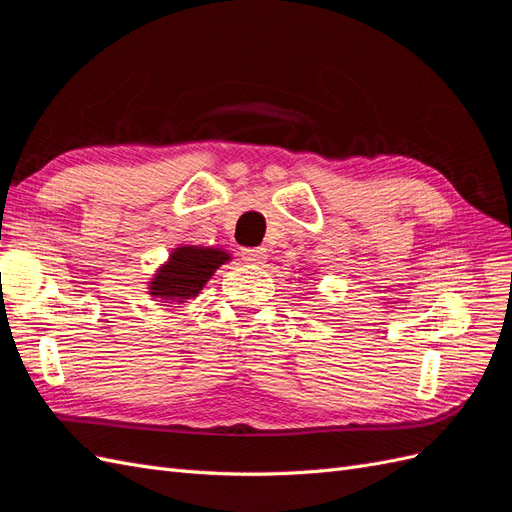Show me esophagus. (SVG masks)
Masks as SVG:
<instances>
[{
    "label": "esophagus",
    "instance_id": "esophagus-1",
    "mask_svg": "<svg viewBox=\"0 0 512 512\" xmlns=\"http://www.w3.org/2000/svg\"><path fill=\"white\" fill-rule=\"evenodd\" d=\"M241 258L245 262H252V265H262L267 260V250L265 247H245V250H241Z\"/></svg>",
    "mask_w": 512,
    "mask_h": 512
}]
</instances>
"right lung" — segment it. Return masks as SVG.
<instances>
[{"label": "right lung", "instance_id": "right-lung-1", "mask_svg": "<svg viewBox=\"0 0 512 512\" xmlns=\"http://www.w3.org/2000/svg\"><path fill=\"white\" fill-rule=\"evenodd\" d=\"M230 256L222 250L213 247H198V245H183L170 254L166 265L156 273L149 286L153 297L170 301V303H185L200 292L209 277Z\"/></svg>", "mask_w": 512, "mask_h": 512}]
</instances>
